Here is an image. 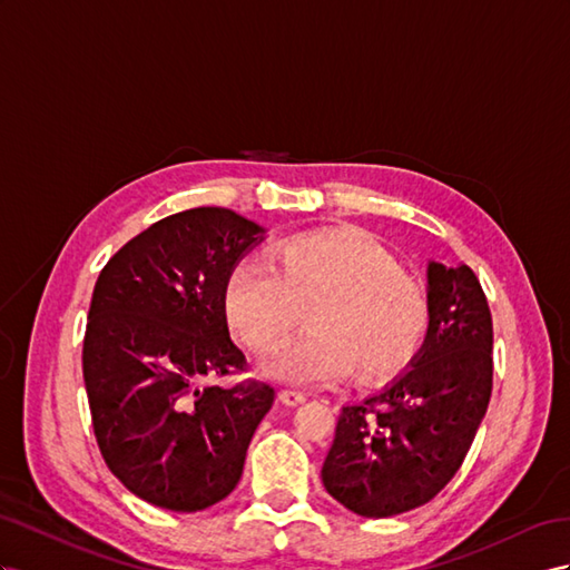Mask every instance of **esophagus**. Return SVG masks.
<instances>
[{"label":"esophagus","instance_id":"esophagus-1","mask_svg":"<svg viewBox=\"0 0 570 570\" xmlns=\"http://www.w3.org/2000/svg\"><path fill=\"white\" fill-rule=\"evenodd\" d=\"M279 400L286 404V406H296V404H303L305 402V395L298 390H282L279 392Z\"/></svg>","mask_w":570,"mask_h":570}]
</instances>
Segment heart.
Segmentation results:
<instances>
[{
  "label": "heart",
  "instance_id": "obj_1",
  "mask_svg": "<svg viewBox=\"0 0 570 570\" xmlns=\"http://www.w3.org/2000/svg\"><path fill=\"white\" fill-rule=\"evenodd\" d=\"M274 269L243 259L226 276L222 308L233 337L255 354L279 346L308 313L301 340L267 363L276 381L325 385L356 371L385 383L414 363L431 323V298L387 247L356 228L284 238Z\"/></svg>",
  "mask_w": 570,
  "mask_h": 570
}]
</instances>
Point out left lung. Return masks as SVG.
Segmentation results:
<instances>
[{
  "label": "left lung",
  "instance_id": "left-lung-1",
  "mask_svg": "<svg viewBox=\"0 0 570 570\" xmlns=\"http://www.w3.org/2000/svg\"><path fill=\"white\" fill-rule=\"evenodd\" d=\"M431 323L421 354L381 395L342 406L323 464L332 499L363 518L429 503L462 466L493 385V325L476 274L429 265Z\"/></svg>",
  "mask_w": 570,
  "mask_h": 570
}]
</instances>
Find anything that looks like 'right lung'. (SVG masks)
<instances>
[{"label": "right lung", "mask_w": 570, "mask_h": 570, "mask_svg": "<svg viewBox=\"0 0 570 570\" xmlns=\"http://www.w3.org/2000/svg\"><path fill=\"white\" fill-rule=\"evenodd\" d=\"M224 207L160 218L100 269L83 337V383L108 470L141 501L197 513L236 489L276 392L247 377L222 308L228 272L262 240Z\"/></svg>", "instance_id": "1"}]
</instances>
